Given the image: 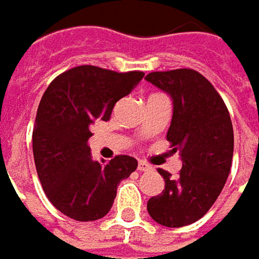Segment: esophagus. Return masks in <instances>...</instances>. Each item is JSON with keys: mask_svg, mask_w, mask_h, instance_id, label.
Returning a JSON list of instances; mask_svg holds the SVG:
<instances>
[{"mask_svg": "<svg viewBox=\"0 0 259 259\" xmlns=\"http://www.w3.org/2000/svg\"><path fill=\"white\" fill-rule=\"evenodd\" d=\"M137 168H139L140 171H147V170H152V167H150V165H149L147 162H145V161H140V162H139V167H137Z\"/></svg>", "mask_w": 259, "mask_h": 259, "instance_id": "34e87169", "label": "esophagus"}]
</instances>
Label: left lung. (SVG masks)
I'll use <instances>...</instances> for the list:
<instances>
[{
	"instance_id": "8db88e82",
	"label": "left lung",
	"mask_w": 259,
	"mask_h": 259,
	"mask_svg": "<svg viewBox=\"0 0 259 259\" xmlns=\"http://www.w3.org/2000/svg\"><path fill=\"white\" fill-rule=\"evenodd\" d=\"M145 79L171 98L167 140L182 159L178 178L158 170L165 186L147 201V211L155 222L179 228L203 218L219 197L233 162V123L224 100L198 71H155Z\"/></svg>"
}]
</instances>
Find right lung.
Instances as JSON below:
<instances>
[{
    "mask_svg": "<svg viewBox=\"0 0 259 259\" xmlns=\"http://www.w3.org/2000/svg\"><path fill=\"white\" fill-rule=\"evenodd\" d=\"M142 71L116 73L80 65L49 84L35 116L32 152L50 203L80 222L104 218L117 185L137 168V159L117 155L95 161L88 140L97 119L109 120L114 104L143 79Z\"/></svg>",
    "mask_w": 259,
    "mask_h": 259,
    "instance_id": "1",
    "label": "right lung"
}]
</instances>
